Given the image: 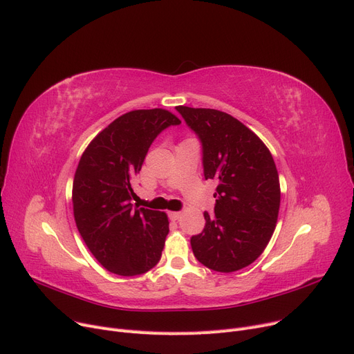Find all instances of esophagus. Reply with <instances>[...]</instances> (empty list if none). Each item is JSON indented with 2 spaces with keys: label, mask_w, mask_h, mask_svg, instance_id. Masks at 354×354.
I'll return each instance as SVG.
<instances>
[{
  "label": "esophagus",
  "mask_w": 354,
  "mask_h": 354,
  "mask_svg": "<svg viewBox=\"0 0 354 354\" xmlns=\"http://www.w3.org/2000/svg\"><path fill=\"white\" fill-rule=\"evenodd\" d=\"M169 217H171V220H174V221H178L182 217V212L171 211V212H169Z\"/></svg>",
  "instance_id": "1"
}]
</instances>
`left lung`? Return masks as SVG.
Segmentation results:
<instances>
[{
    "label": "left lung",
    "instance_id": "obj_1",
    "mask_svg": "<svg viewBox=\"0 0 354 354\" xmlns=\"http://www.w3.org/2000/svg\"><path fill=\"white\" fill-rule=\"evenodd\" d=\"M176 110L203 142L205 179L218 183L215 214L204 212L192 252L215 272L240 270L263 253L278 221L281 185L272 153L233 115L185 105Z\"/></svg>",
    "mask_w": 354,
    "mask_h": 354
}]
</instances>
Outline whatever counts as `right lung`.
<instances>
[{"label":"right lung","mask_w":354,"mask_h":354,"mask_svg":"<svg viewBox=\"0 0 354 354\" xmlns=\"http://www.w3.org/2000/svg\"><path fill=\"white\" fill-rule=\"evenodd\" d=\"M179 122L163 109L129 111L100 131L82 153L72 187L73 217L89 252L111 273L142 274L160 260L167 215L133 208V180L156 136Z\"/></svg>","instance_id":"obj_1"}]
</instances>
